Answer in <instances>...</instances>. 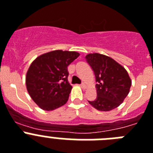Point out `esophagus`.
Wrapping results in <instances>:
<instances>
[{
  "instance_id": "esophagus-1",
  "label": "esophagus",
  "mask_w": 153,
  "mask_h": 153,
  "mask_svg": "<svg viewBox=\"0 0 153 153\" xmlns=\"http://www.w3.org/2000/svg\"><path fill=\"white\" fill-rule=\"evenodd\" d=\"M80 87H81V88H83V89H86V88H87V85L83 83H82V84H80Z\"/></svg>"
}]
</instances>
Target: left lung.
<instances>
[{"instance_id":"1","label":"left lung","mask_w":153,"mask_h":153,"mask_svg":"<svg viewBox=\"0 0 153 153\" xmlns=\"http://www.w3.org/2000/svg\"><path fill=\"white\" fill-rule=\"evenodd\" d=\"M94 70L96 81L97 97L88 101L100 111H109L117 108L128 94L131 79L127 70L111 57L99 53L86 56Z\"/></svg>"}]
</instances>
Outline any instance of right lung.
<instances>
[{"instance_id":"1","label":"right lung","mask_w":153,"mask_h":153,"mask_svg":"<svg viewBox=\"0 0 153 153\" xmlns=\"http://www.w3.org/2000/svg\"><path fill=\"white\" fill-rule=\"evenodd\" d=\"M79 56L77 52L51 51L37 57L26 73V88L31 98L44 111H53L67 102L72 86L67 66Z\"/></svg>"}]
</instances>
